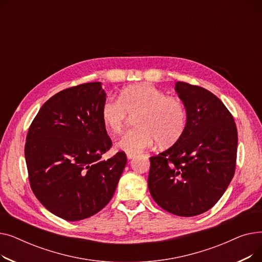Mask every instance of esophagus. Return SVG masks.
<instances>
[{"mask_svg": "<svg viewBox=\"0 0 262 262\" xmlns=\"http://www.w3.org/2000/svg\"><path fill=\"white\" fill-rule=\"evenodd\" d=\"M126 157H127V159H133V158L135 157V154H132V153H127V154H126Z\"/></svg>", "mask_w": 262, "mask_h": 262, "instance_id": "obj_1", "label": "esophagus"}]
</instances>
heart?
Segmentation results:
<instances>
[{
  "mask_svg": "<svg viewBox=\"0 0 262 262\" xmlns=\"http://www.w3.org/2000/svg\"><path fill=\"white\" fill-rule=\"evenodd\" d=\"M128 115H138L135 121L138 128L124 134L116 148L132 154L152 147L157 141L161 146L173 145L187 126L184 104L149 84L129 86L121 91L119 100L107 98L101 106L103 125L113 134L123 129Z\"/></svg>",
  "mask_w": 262,
  "mask_h": 262,
  "instance_id": "b5f03b06",
  "label": "heart"
}]
</instances>
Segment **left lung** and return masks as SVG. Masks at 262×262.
Wrapping results in <instances>:
<instances>
[{
    "mask_svg": "<svg viewBox=\"0 0 262 262\" xmlns=\"http://www.w3.org/2000/svg\"><path fill=\"white\" fill-rule=\"evenodd\" d=\"M187 112L182 138L149 158L147 186L161 208L180 216L209 210L221 199L236 169L238 133L222 101L199 86L175 82Z\"/></svg>",
    "mask_w": 262,
    "mask_h": 262,
    "instance_id": "left-lung-1",
    "label": "left lung"
}]
</instances>
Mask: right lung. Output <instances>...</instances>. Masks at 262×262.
<instances>
[{"mask_svg":"<svg viewBox=\"0 0 262 262\" xmlns=\"http://www.w3.org/2000/svg\"><path fill=\"white\" fill-rule=\"evenodd\" d=\"M101 81L64 89L48 100L30 126L25 161L38 201L67 221L102 210L126 166L123 152L100 161L112 147L101 119Z\"/></svg>","mask_w":262,"mask_h":262,"instance_id":"1","label":"right lung"}]
</instances>
